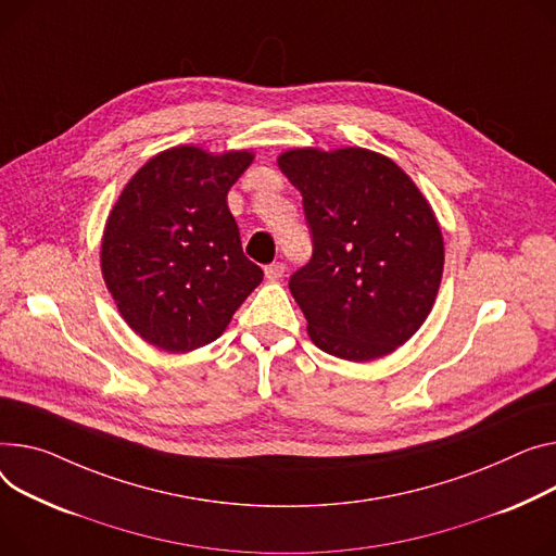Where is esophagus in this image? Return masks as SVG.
<instances>
[{
  "mask_svg": "<svg viewBox=\"0 0 556 556\" xmlns=\"http://www.w3.org/2000/svg\"><path fill=\"white\" fill-rule=\"evenodd\" d=\"M283 273H286V264H281V262H275V264L266 266V279L268 281H279L283 277Z\"/></svg>",
  "mask_w": 556,
  "mask_h": 556,
  "instance_id": "34e87169",
  "label": "esophagus"
}]
</instances>
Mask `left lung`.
<instances>
[{
  "label": "left lung",
  "mask_w": 556,
  "mask_h": 556,
  "mask_svg": "<svg viewBox=\"0 0 556 556\" xmlns=\"http://www.w3.org/2000/svg\"><path fill=\"white\" fill-rule=\"evenodd\" d=\"M279 169L304 197L311 262L288 281L328 355L368 362L422 326L442 279L445 245L427 199L391 159L344 147L290 150Z\"/></svg>",
  "instance_id": "1"
}]
</instances>
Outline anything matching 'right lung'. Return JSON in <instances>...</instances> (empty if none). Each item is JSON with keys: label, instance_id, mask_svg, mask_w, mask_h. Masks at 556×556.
Returning a JSON list of instances; mask_svg holds the SVG:
<instances>
[{"label": "right lung", "instance_id": "1", "mask_svg": "<svg viewBox=\"0 0 556 556\" xmlns=\"http://www.w3.org/2000/svg\"><path fill=\"white\" fill-rule=\"evenodd\" d=\"M252 159L180 144L125 185L106 218L100 266L123 319L147 344L190 353L214 342L262 283L228 210Z\"/></svg>", "mask_w": 556, "mask_h": 556}]
</instances>
